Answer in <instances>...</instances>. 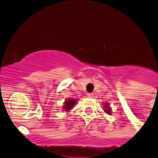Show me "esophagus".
Instances as JSON below:
<instances>
[{
    "label": "esophagus",
    "mask_w": 158,
    "mask_h": 158,
    "mask_svg": "<svg viewBox=\"0 0 158 158\" xmlns=\"http://www.w3.org/2000/svg\"><path fill=\"white\" fill-rule=\"evenodd\" d=\"M87 95L88 96L89 98H92L94 96V94L93 93H87Z\"/></svg>",
    "instance_id": "esophagus-1"
}]
</instances>
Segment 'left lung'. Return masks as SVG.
<instances>
[{
    "mask_svg": "<svg viewBox=\"0 0 158 158\" xmlns=\"http://www.w3.org/2000/svg\"><path fill=\"white\" fill-rule=\"evenodd\" d=\"M104 108H105V109H104V112H106L107 114H111L112 113V112H111V108H110L109 106H108V104H104Z\"/></svg>",
    "mask_w": 158,
    "mask_h": 158,
    "instance_id": "obj_1",
    "label": "left lung"
}]
</instances>
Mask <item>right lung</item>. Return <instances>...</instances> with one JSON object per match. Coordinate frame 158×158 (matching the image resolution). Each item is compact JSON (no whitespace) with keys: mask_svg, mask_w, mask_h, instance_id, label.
Listing matches in <instances>:
<instances>
[{"mask_svg":"<svg viewBox=\"0 0 158 158\" xmlns=\"http://www.w3.org/2000/svg\"><path fill=\"white\" fill-rule=\"evenodd\" d=\"M76 104V99H67L66 101H65L64 106H63V109L65 111H70L73 108L74 105Z\"/></svg>","mask_w":158,"mask_h":158,"instance_id":"right-lung-1","label":"right lung"}]
</instances>
